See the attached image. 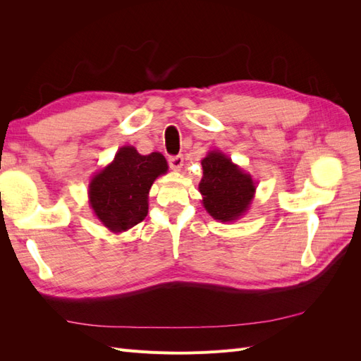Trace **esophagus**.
I'll return each instance as SVG.
<instances>
[{"instance_id":"obj_1","label":"esophagus","mask_w":361,"mask_h":361,"mask_svg":"<svg viewBox=\"0 0 361 361\" xmlns=\"http://www.w3.org/2000/svg\"><path fill=\"white\" fill-rule=\"evenodd\" d=\"M169 166L171 170L179 171L183 166V157L182 155H173L169 158Z\"/></svg>"}]
</instances>
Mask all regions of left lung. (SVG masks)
<instances>
[{
	"label": "left lung",
	"mask_w": 361,
	"mask_h": 361,
	"mask_svg": "<svg viewBox=\"0 0 361 361\" xmlns=\"http://www.w3.org/2000/svg\"><path fill=\"white\" fill-rule=\"evenodd\" d=\"M203 178L199 190L203 204L215 220L232 221L243 215L253 199L255 183L220 152H212L202 161Z\"/></svg>",
	"instance_id": "left-lung-1"
}]
</instances>
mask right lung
Wrapping results in <instances>:
<instances>
[{
	"instance_id": "1",
	"label": "right lung",
	"mask_w": 361,
	"mask_h": 361,
	"mask_svg": "<svg viewBox=\"0 0 361 361\" xmlns=\"http://www.w3.org/2000/svg\"><path fill=\"white\" fill-rule=\"evenodd\" d=\"M167 161L158 152L140 155L130 147L120 149L114 161L90 182V204L96 216L114 232L128 231L147 215V194Z\"/></svg>"
}]
</instances>
